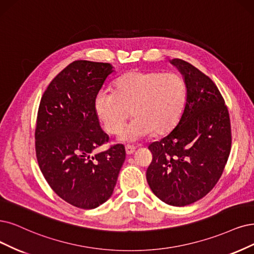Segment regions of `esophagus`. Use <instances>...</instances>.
<instances>
[{
  "label": "esophagus",
  "mask_w": 254,
  "mask_h": 254,
  "mask_svg": "<svg viewBox=\"0 0 254 254\" xmlns=\"http://www.w3.org/2000/svg\"><path fill=\"white\" fill-rule=\"evenodd\" d=\"M135 147L134 146H132V145H127L126 146V152H127V155H132V154H134V152H135Z\"/></svg>",
  "instance_id": "esophagus-1"
}]
</instances>
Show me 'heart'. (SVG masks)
<instances>
[{"label":"heart","mask_w":254,"mask_h":254,"mask_svg":"<svg viewBox=\"0 0 254 254\" xmlns=\"http://www.w3.org/2000/svg\"><path fill=\"white\" fill-rule=\"evenodd\" d=\"M186 86L176 73L129 71L114 82L113 91H100L94 101L96 116L109 134H117L130 112L135 117L121 130L122 141H136L154 133L163 135L179 121Z\"/></svg>","instance_id":"obj_1"}]
</instances>
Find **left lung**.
<instances>
[{
  "label": "left lung",
  "mask_w": 254,
  "mask_h": 254,
  "mask_svg": "<svg viewBox=\"0 0 254 254\" xmlns=\"http://www.w3.org/2000/svg\"><path fill=\"white\" fill-rule=\"evenodd\" d=\"M171 63L184 76L186 103L177 127L148 145L153 160L146 180L161 201L186 206L218 183L230 154L231 127L227 106L211 78L185 61Z\"/></svg>",
  "instance_id": "left-lung-1"
}]
</instances>
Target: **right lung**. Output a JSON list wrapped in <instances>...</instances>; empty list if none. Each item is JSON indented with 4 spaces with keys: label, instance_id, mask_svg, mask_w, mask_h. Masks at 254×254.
<instances>
[{
    "label": "right lung",
    "instance_id": "1",
    "mask_svg": "<svg viewBox=\"0 0 254 254\" xmlns=\"http://www.w3.org/2000/svg\"><path fill=\"white\" fill-rule=\"evenodd\" d=\"M108 63L75 61L44 92L36 117L35 153L41 172L64 201L93 209L113 193L126 160L122 144L92 156L109 142L94 101L113 72Z\"/></svg>",
    "mask_w": 254,
    "mask_h": 254
}]
</instances>
